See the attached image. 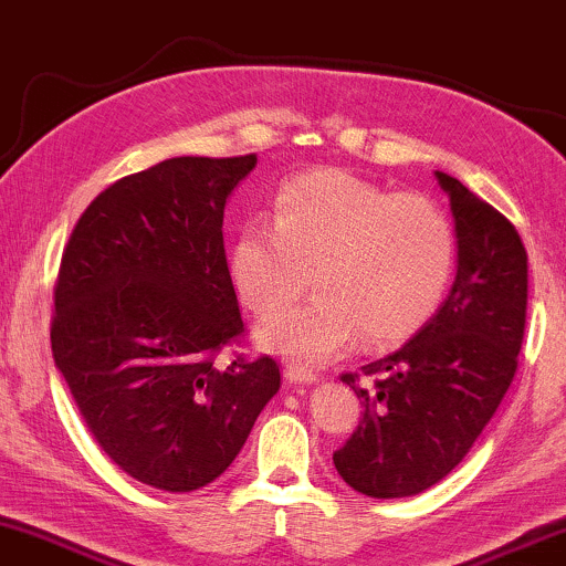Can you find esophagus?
Instances as JSON below:
<instances>
[{
  "instance_id": "34e87169",
  "label": "esophagus",
  "mask_w": 566,
  "mask_h": 566,
  "mask_svg": "<svg viewBox=\"0 0 566 566\" xmlns=\"http://www.w3.org/2000/svg\"><path fill=\"white\" fill-rule=\"evenodd\" d=\"M284 378L290 382H297V386H313V382H318V375L297 365H290L287 370H284Z\"/></svg>"
}]
</instances>
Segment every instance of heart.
<instances>
[{"instance_id": "obj_1", "label": "heart", "mask_w": 566, "mask_h": 566, "mask_svg": "<svg viewBox=\"0 0 566 566\" xmlns=\"http://www.w3.org/2000/svg\"><path fill=\"white\" fill-rule=\"evenodd\" d=\"M453 263L455 235L440 207L346 170L290 178L274 222H243L228 253L232 287L255 315L290 307L315 271L321 297L259 328L263 349L300 365L338 357L359 334L370 346L413 336L446 297Z\"/></svg>"}]
</instances>
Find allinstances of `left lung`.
<instances>
[{
    "instance_id": "8db88e82",
    "label": "left lung",
    "mask_w": 566,
    "mask_h": 566,
    "mask_svg": "<svg viewBox=\"0 0 566 566\" xmlns=\"http://www.w3.org/2000/svg\"><path fill=\"white\" fill-rule=\"evenodd\" d=\"M450 199L455 279L437 313L388 357L344 375L365 413L334 465L354 492L413 496L473 448L515 378L528 305V253L510 220L461 180L434 170Z\"/></svg>"
}]
</instances>
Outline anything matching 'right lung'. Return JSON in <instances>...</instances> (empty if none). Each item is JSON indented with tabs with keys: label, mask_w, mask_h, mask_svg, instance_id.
<instances>
[{
	"label": "right lung",
	"mask_w": 566,
	"mask_h": 566,
	"mask_svg": "<svg viewBox=\"0 0 566 566\" xmlns=\"http://www.w3.org/2000/svg\"><path fill=\"white\" fill-rule=\"evenodd\" d=\"M255 163L172 157L120 178L85 209L62 259L59 373L105 455L163 492L228 471L282 382L271 357L214 367L243 331L224 207Z\"/></svg>",
	"instance_id": "add662e5"
}]
</instances>
